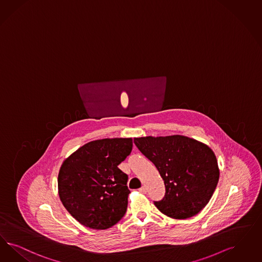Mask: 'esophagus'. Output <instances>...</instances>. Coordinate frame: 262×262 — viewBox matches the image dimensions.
<instances>
[{
	"mask_svg": "<svg viewBox=\"0 0 262 262\" xmlns=\"http://www.w3.org/2000/svg\"><path fill=\"white\" fill-rule=\"evenodd\" d=\"M139 191H140V192H142V193H146L147 190H146V188L143 186V187H141V188L139 189Z\"/></svg>",
	"mask_w": 262,
	"mask_h": 262,
	"instance_id": "34e87169",
	"label": "esophagus"
}]
</instances>
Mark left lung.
Listing matches in <instances>:
<instances>
[{
    "mask_svg": "<svg viewBox=\"0 0 262 262\" xmlns=\"http://www.w3.org/2000/svg\"><path fill=\"white\" fill-rule=\"evenodd\" d=\"M134 141L164 181V198L154 202L163 214L184 220L207 205L220 177L216 156L209 146L184 136H146Z\"/></svg>",
    "mask_w": 262,
    "mask_h": 262,
    "instance_id": "8db88e82",
    "label": "left lung"
}]
</instances>
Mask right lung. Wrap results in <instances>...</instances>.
I'll return each instance as SVG.
<instances>
[{"label":"right lung","mask_w":262,"mask_h":262,"mask_svg":"<svg viewBox=\"0 0 262 262\" xmlns=\"http://www.w3.org/2000/svg\"><path fill=\"white\" fill-rule=\"evenodd\" d=\"M133 149L132 138L91 141L67 158L58 175L59 196L82 226L106 229L126 214L127 175L118 168Z\"/></svg>","instance_id":"add662e5"}]
</instances>
